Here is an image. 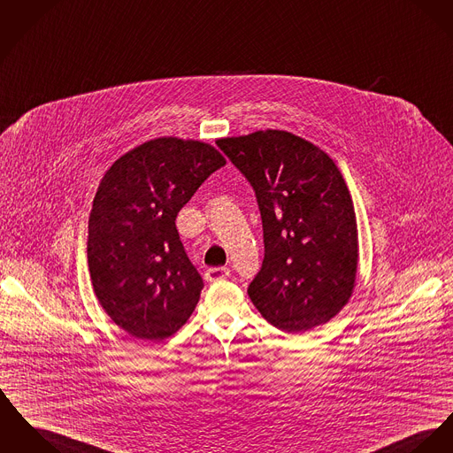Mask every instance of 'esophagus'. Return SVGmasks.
Listing matches in <instances>:
<instances>
[{
  "label": "esophagus",
  "instance_id": "esophagus-1",
  "mask_svg": "<svg viewBox=\"0 0 453 453\" xmlns=\"http://www.w3.org/2000/svg\"><path fill=\"white\" fill-rule=\"evenodd\" d=\"M228 276H230V270L228 268H210V270H206V273H204V278L210 283L218 281V280H225Z\"/></svg>",
  "mask_w": 453,
  "mask_h": 453
}]
</instances>
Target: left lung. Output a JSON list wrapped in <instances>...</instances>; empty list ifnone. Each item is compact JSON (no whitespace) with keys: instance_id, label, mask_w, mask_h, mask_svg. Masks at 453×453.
<instances>
[{"instance_id":"8db88e82","label":"left lung","mask_w":453,"mask_h":453,"mask_svg":"<svg viewBox=\"0 0 453 453\" xmlns=\"http://www.w3.org/2000/svg\"><path fill=\"white\" fill-rule=\"evenodd\" d=\"M250 183L263 221L265 259L247 294L281 332H307L352 296L357 226L342 173L326 152L283 130L219 139Z\"/></svg>"}]
</instances>
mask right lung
Wrapping results in <instances>:
<instances>
[{"label":"right lung","mask_w":453,"mask_h":453,"mask_svg":"<svg viewBox=\"0 0 453 453\" xmlns=\"http://www.w3.org/2000/svg\"><path fill=\"white\" fill-rule=\"evenodd\" d=\"M221 166L210 144L161 137L123 154L99 183L88 239L92 287L128 334L165 340L194 312L204 283L175 219Z\"/></svg>","instance_id":"right-lung-1"}]
</instances>
